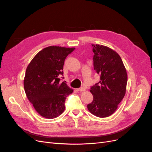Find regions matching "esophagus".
Wrapping results in <instances>:
<instances>
[{"instance_id": "obj_1", "label": "esophagus", "mask_w": 152, "mask_h": 152, "mask_svg": "<svg viewBox=\"0 0 152 152\" xmlns=\"http://www.w3.org/2000/svg\"><path fill=\"white\" fill-rule=\"evenodd\" d=\"M77 91H80V92H82V91H85L86 89H85V88H84V87H81V88H78Z\"/></svg>"}]
</instances>
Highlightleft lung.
Wrapping results in <instances>:
<instances>
[{
  "label": "left lung",
  "mask_w": 152,
  "mask_h": 152,
  "mask_svg": "<svg viewBox=\"0 0 152 152\" xmlns=\"http://www.w3.org/2000/svg\"><path fill=\"white\" fill-rule=\"evenodd\" d=\"M94 69L100 80L91 87L93 100L87 104L89 111L100 118L112 115L126 92L127 74L118 54L103 45L92 44Z\"/></svg>",
  "instance_id": "8db88e82"
}]
</instances>
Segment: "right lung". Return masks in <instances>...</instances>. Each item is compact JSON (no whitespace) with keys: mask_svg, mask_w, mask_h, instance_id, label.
<instances>
[{"mask_svg":"<svg viewBox=\"0 0 152 152\" xmlns=\"http://www.w3.org/2000/svg\"><path fill=\"white\" fill-rule=\"evenodd\" d=\"M75 49L47 47L35 55L26 68L23 80L26 95L36 112L45 118L62 114L66 98L73 93L65 82H59V77L63 75L66 56Z\"/></svg>","mask_w":152,"mask_h":152,"instance_id":"obj_1","label":"right lung"}]
</instances>
